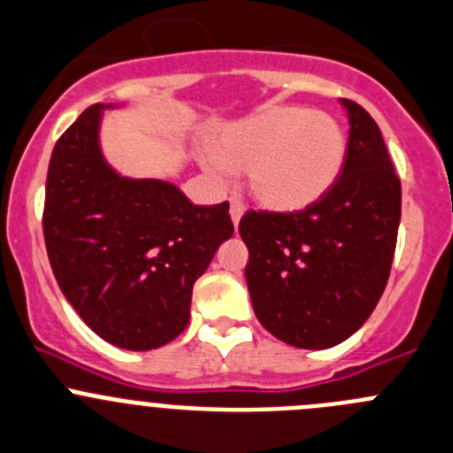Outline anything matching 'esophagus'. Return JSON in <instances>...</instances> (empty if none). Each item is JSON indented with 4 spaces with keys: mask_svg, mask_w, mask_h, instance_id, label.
<instances>
[{
    "mask_svg": "<svg viewBox=\"0 0 453 453\" xmlns=\"http://www.w3.org/2000/svg\"><path fill=\"white\" fill-rule=\"evenodd\" d=\"M229 213H231V219H234V224H235V226H238L240 218H242V215H244V204L238 200V197H231Z\"/></svg>",
    "mask_w": 453,
    "mask_h": 453,
    "instance_id": "1",
    "label": "esophagus"
}]
</instances>
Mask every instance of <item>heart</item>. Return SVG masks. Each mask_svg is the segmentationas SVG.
I'll return each instance as SVG.
<instances>
[{"label": "heart", "instance_id": "b5f03b06", "mask_svg": "<svg viewBox=\"0 0 453 453\" xmlns=\"http://www.w3.org/2000/svg\"><path fill=\"white\" fill-rule=\"evenodd\" d=\"M224 171H244L257 204L300 211L326 196L347 159V133L329 113L300 106L269 109L229 127L211 146Z\"/></svg>", "mask_w": 453, "mask_h": 453}]
</instances>
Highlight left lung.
Here are the masks:
<instances>
[{
    "label": "left lung",
    "mask_w": 453,
    "mask_h": 453,
    "mask_svg": "<svg viewBox=\"0 0 453 453\" xmlns=\"http://www.w3.org/2000/svg\"><path fill=\"white\" fill-rule=\"evenodd\" d=\"M347 159L334 187L300 211H247L253 311L269 334L300 349H326L365 325L394 262L400 178L380 128L353 100Z\"/></svg>",
    "instance_id": "left-lung-1"
}]
</instances>
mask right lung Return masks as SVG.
Segmentation results:
<instances>
[{
	"mask_svg": "<svg viewBox=\"0 0 453 453\" xmlns=\"http://www.w3.org/2000/svg\"><path fill=\"white\" fill-rule=\"evenodd\" d=\"M102 106H88L55 144L44 242L62 294L115 347L149 351L188 325L193 284L234 235L229 202L197 206L178 187L128 180L97 144Z\"/></svg>",
	"mask_w": 453,
	"mask_h": 453,
	"instance_id": "obj_1",
	"label": "right lung"
}]
</instances>
